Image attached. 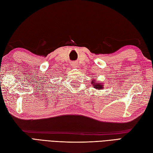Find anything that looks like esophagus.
Instances as JSON below:
<instances>
[{
    "instance_id": "1",
    "label": "esophagus",
    "mask_w": 153,
    "mask_h": 153,
    "mask_svg": "<svg viewBox=\"0 0 153 153\" xmlns=\"http://www.w3.org/2000/svg\"><path fill=\"white\" fill-rule=\"evenodd\" d=\"M71 66H72L73 68H77V67L76 62H71Z\"/></svg>"
}]
</instances>
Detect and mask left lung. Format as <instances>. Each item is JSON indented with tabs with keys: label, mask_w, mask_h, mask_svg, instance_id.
Returning <instances> with one entry per match:
<instances>
[{
	"label": "left lung",
	"mask_w": 153,
	"mask_h": 153,
	"mask_svg": "<svg viewBox=\"0 0 153 153\" xmlns=\"http://www.w3.org/2000/svg\"><path fill=\"white\" fill-rule=\"evenodd\" d=\"M91 84L97 89H102L103 88V83L97 82L96 80L94 79L93 78H92L91 79Z\"/></svg>",
	"instance_id": "1"
}]
</instances>
